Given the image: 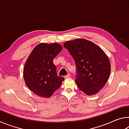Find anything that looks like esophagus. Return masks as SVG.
<instances>
[{"instance_id": "esophagus-1", "label": "esophagus", "mask_w": 129, "mask_h": 129, "mask_svg": "<svg viewBox=\"0 0 129 129\" xmlns=\"http://www.w3.org/2000/svg\"><path fill=\"white\" fill-rule=\"evenodd\" d=\"M71 77V75H70V74L69 73V74H68L67 75L65 76H64V78H69V77Z\"/></svg>"}]
</instances>
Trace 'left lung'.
Returning a JSON list of instances; mask_svg holds the SVG:
<instances>
[{
  "instance_id": "1",
  "label": "left lung",
  "mask_w": 129,
  "mask_h": 129,
  "mask_svg": "<svg viewBox=\"0 0 129 129\" xmlns=\"http://www.w3.org/2000/svg\"><path fill=\"white\" fill-rule=\"evenodd\" d=\"M64 47L75 61V81L78 88L89 95L97 93L106 84L110 74L108 56L97 45L84 39L66 41Z\"/></svg>"
}]
</instances>
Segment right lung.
<instances>
[{
  "instance_id": "1",
  "label": "right lung",
  "mask_w": 129,
  "mask_h": 129,
  "mask_svg": "<svg viewBox=\"0 0 129 129\" xmlns=\"http://www.w3.org/2000/svg\"><path fill=\"white\" fill-rule=\"evenodd\" d=\"M62 49L58 43H40L26 61L23 69L25 85L39 97H50L61 85L64 78L57 75L53 60Z\"/></svg>"
}]
</instances>
